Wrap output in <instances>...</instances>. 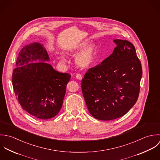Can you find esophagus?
Here are the masks:
<instances>
[{"label": "esophagus", "instance_id": "esophagus-1", "mask_svg": "<svg viewBox=\"0 0 160 160\" xmlns=\"http://www.w3.org/2000/svg\"><path fill=\"white\" fill-rule=\"evenodd\" d=\"M75 77L78 79V80H82V75L80 73H77L75 75Z\"/></svg>", "mask_w": 160, "mask_h": 160}]
</instances>
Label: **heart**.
Instances as JSON below:
<instances>
[{
	"label": "heart",
	"mask_w": 160,
	"mask_h": 160,
	"mask_svg": "<svg viewBox=\"0 0 160 160\" xmlns=\"http://www.w3.org/2000/svg\"><path fill=\"white\" fill-rule=\"evenodd\" d=\"M80 51L76 58L75 63L80 68H87L92 66L95 62L98 53V46L95 42L89 43V40H83L75 44L70 50L72 54H77ZM62 62H66L63 56H60Z\"/></svg>",
	"instance_id": "heart-1"
}]
</instances>
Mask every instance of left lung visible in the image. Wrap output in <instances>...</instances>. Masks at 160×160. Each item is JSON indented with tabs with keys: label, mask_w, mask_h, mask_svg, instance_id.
I'll use <instances>...</instances> for the list:
<instances>
[{
	"label": "left lung",
	"mask_w": 160,
	"mask_h": 160,
	"mask_svg": "<svg viewBox=\"0 0 160 160\" xmlns=\"http://www.w3.org/2000/svg\"><path fill=\"white\" fill-rule=\"evenodd\" d=\"M117 46L101 64L88 69L82 90L90 113L101 121L125 115L138 98L142 76L141 62L134 46L114 39Z\"/></svg>",
	"instance_id": "1"
}]
</instances>
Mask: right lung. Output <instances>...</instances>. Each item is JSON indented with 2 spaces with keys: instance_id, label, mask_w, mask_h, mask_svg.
I'll return each mask as SVG.
<instances>
[{
  "instance_id": "1",
  "label": "right lung",
  "mask_w": 160,
  "mask_h": 160,
  "mask_svg": "<svg viewBox=\"0 0 160 160\" xmlns=\"http://www.w3.org/2000/svg\"><path fill=\"white\" fill-rule=\"evenodd\" d=\"M48 54L38 42L25 46L12 73L13 90L22 108L35 118L48 119L60 111L71 75L55 70ZM38 62V63H32ZM19 67H18V66Z\"/></svg>"
}]
</instances>
